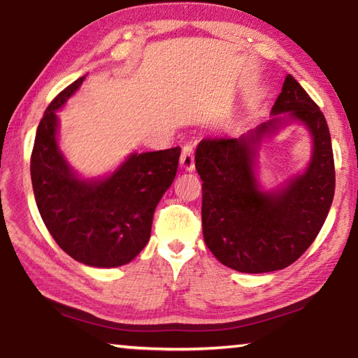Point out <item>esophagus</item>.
<instances>
[{
  "label": "esophagus",
  "mask_w": 358,
  "mask_h": 358,
  "mask_svg": "<svg viewBox=\"0 0 358 358\" xmlns=\"http://www.w3.org/2000/svg\"><path fill=\"white\" fill-rule=\"evenodd\" d=\"M180 162L186 171L192 172L194 171V143L187 142L185 143V147L181 148V155H180Z\"/></svg>",
  "instance_id": "34e87169"
}]
</instances>
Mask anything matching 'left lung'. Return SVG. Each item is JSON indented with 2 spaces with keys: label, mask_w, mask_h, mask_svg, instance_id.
<instances>
[{
  "label": "left lung",
  "mask_w": 358,
  "mask_h": 358,
  "mask_svg": "<svg viewBox=\"0 0 358 358\" xmlns=\"http://www.w3.org/2000/svg\"><path fill=\"white\" fill-rule=\"evenodd\" d=\"M305 124L313 137L307 171L280 193H262L253 175L258 143L280 122V113ZM273 120L238 138L207 137L196 150L202 178L203 240L213 256L241 273H268L294 264L316 240L335 194V161L324 113L292 76Z\"/></svg>",
  "instance_id": "1"
}]
</instances>
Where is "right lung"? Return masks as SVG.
Returning a JSON list of instances; mask_svg holds the SVG:
<instances>
[{"instance_id":"right-lung-1","label":"right lung","mask_w":358,"mask_h":358,"mask_svg":"<svg viewBox=\"0 0 358 358\" xmlns=\"http://www.w3.org/2000/svg\"><path fill=\"white\" fill-rule=\"evenodd\" d=\"M83 78L45 108L29 169L41 217L58 246L77 262L108 268L131 262L148 243L155 208L172 185L181 150L132 153L110 177L78 178L58 148L57 110Z\"/></svg>"}]
</instances>
